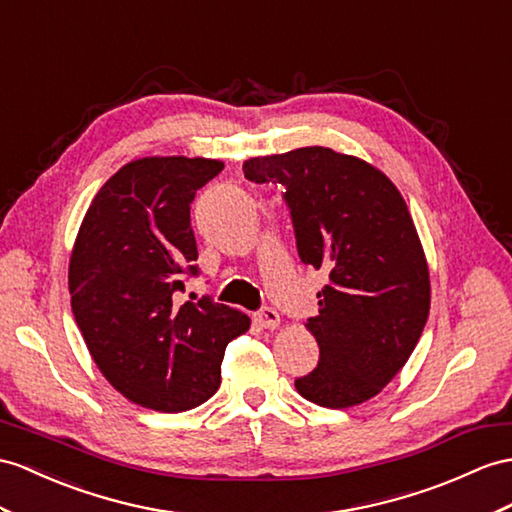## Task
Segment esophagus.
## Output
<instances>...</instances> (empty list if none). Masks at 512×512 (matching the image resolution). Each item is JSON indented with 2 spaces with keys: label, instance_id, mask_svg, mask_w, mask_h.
Returning a JSON list of instances; mask_svg holds the SVG:
<instances>
[{
  "label": "esophagus",
  "instance_id": "34e87169",
  "mask_svg": "<svg viewBox=\"0 0 512 512\" xmlns=\"http://www.w3.org/2000/svg\"><path fill=\"white\" fill-rule=\"evenodd\" d=\"M256 321H258L260 328L276 330V328L280 326V315H278L273 308H263V310H260V313L256 315Z\"/></svg>",
  "mask_w": 512,
  "mask_h": 512
}]
</instances>
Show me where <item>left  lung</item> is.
Returning <instances> with one entry per match:
<instances>
[{"instance_id": "8db88e82", "label": "left lung", "mask_w": 512, "mask_h": 512, "mask_svg": "<svg viewBox=\"0 0 512 512\" xmlns=\"http://www.w3.org/2000/svg\"><path fill=\"white\" fill-rule=\"evenodd\" d=\"M252 182H278L297 252L328 271L306 330L319 365L295 380L304 400L352 408L376 397L413 354L430 313V271L402 193L371 162L330 147H297L243 162Z\"/></svg>"}]
</instances>
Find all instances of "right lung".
Instances as JSON below:
<instances>
[{
    "label": "right lung",
    "instance_id": "right-lung-1",
    "mask_svg": "<svg viewBox=\"0 0 512 512\" xmlns=\"http://www.w3.org/2000/svg\"><path fill=\"white\" fill-rule=\"evenodd\" d=\"M221 169L199 156L128 162L93 197L71 249V308L91 358L126 400L158 413L213 397L226 345L252 323L208 297L173 299L197 273L195 191Z\"/></svg>",
    "mask_w": 512,
    "mask_h": 512
}]
</instances>
